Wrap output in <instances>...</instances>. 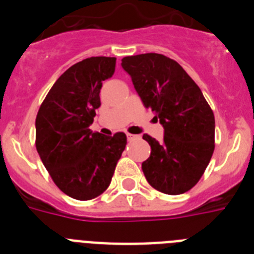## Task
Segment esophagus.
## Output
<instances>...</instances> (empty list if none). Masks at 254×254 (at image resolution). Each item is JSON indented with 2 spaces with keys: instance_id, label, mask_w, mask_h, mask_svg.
<instances>
[{
  "instance_id": "34e87169",
  "label": "esophagus",
  "mask_w": 254,
  "mask_h": 254,
  "mask_svg": "<svg viewBox=\"0 0 254 254\" xmlns=\"http://www.w3.org/2000/svg\"><path fill=\"white\" fill-rule=\"evenodd\" d=\"M134 138H137V136H136V134L127 133V140H128V141H132V140H134Z\"/></svg>"
}]
</instances>
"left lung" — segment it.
<instances>
[{
	"label": "left lung",
	"mask_w": 254,
	"mask_h": 254,
	"mask_svg": "<svg viewBox=\"0 0 254 254\" xmlns=\"http://www.w3.org/2000/svg\"><path fill=\"white\" fill-rule=\"evenodd\" d=\"M121 64L164 128L160 142L143 134L151 147L142 163L146 181L163 193H185L202 177L214 152V113L196 82L167 56H131Z\"/></svg>",
	"instance_id": "left-lung-1"
}]
</instances>
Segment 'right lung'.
Here are the masks:
<instances>
[{
    "label": "right lung",
    "instance_id": "right-lung-1",
    "mask_svg": "<svg viewBox=\"0 0 254 254\" xmlns=\"http://www.w3.org/2000/svg\"><path fill=\"white\" fill-rule=\"evenodd\" d=\"M116 69L114 57H90L58 77L35 120V146L64 193L80 201L109 187L127 143L123 132L105 136L89 127L100 107L103 81Z\"/></svg>",
    "mask_w": 254,
    "mask_h": 254
}]
</instances>
